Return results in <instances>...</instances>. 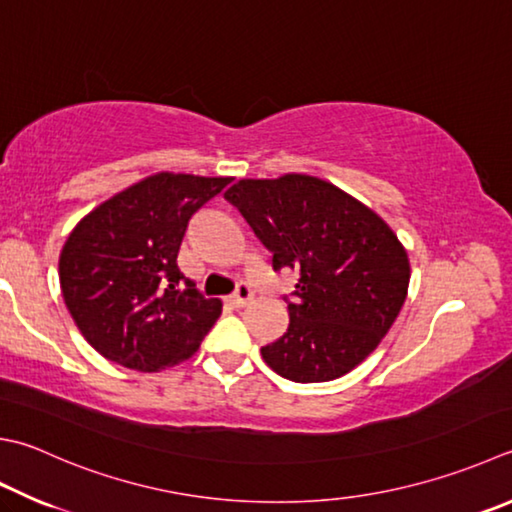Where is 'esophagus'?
<instances>
[{"label":"esophagus","instance_id":"1","mask_svg":"<svg viewBox=\"0 0 512 512\" xmlns=\"http://www.w3.org/2000/svg\"><path fill=\"white\" fill-rule=\"evenodd\" d=\"M254 298V287L249 283H238L236 292L229 296V303L234 307H245Z\"/></svg>","mask_w":512,"mask_h":512}]
</instances>
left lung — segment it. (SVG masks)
Listing matches in <instances>:
<instances>
[{
	"instance_id": "8db88e82",
	"label": "left lung",
	"mask_w": 512,
	"mask_h": 512,
	"mask_svg": "<svg viewBox=\"0 0 512 512\" xmlns=\"http://www.w3.org/2000/svg\"><path fill=\"white\" fill-rule=\"evenodd\" d=\"M225 198L272 252L274 272L301 274L285 296L287 332L260 347L265 363L296 383L354 370L406 301L410 263L394 231L339 187L301 173L240 180Z\"/></svg>"
}]
</instances>
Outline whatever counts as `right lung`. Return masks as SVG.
<instances>
[{
    "label": "right lung",
    "instance_id": "1",
    "mask_svg": "<svg viewBox=\"0 0 512 512\" xmlns=\"http://www.w3.org/2000/svg\"><path fill=\"white\" fill-rule=\"evenodd\" d=\"M229 178L156 173L84 216L60 256L64 303L104 359L138 372L187 361L223 310L180 272L191 216Z\"/></svg>",
    "mask_w": 512,
    "mask_h": 512
}]
</instances>
